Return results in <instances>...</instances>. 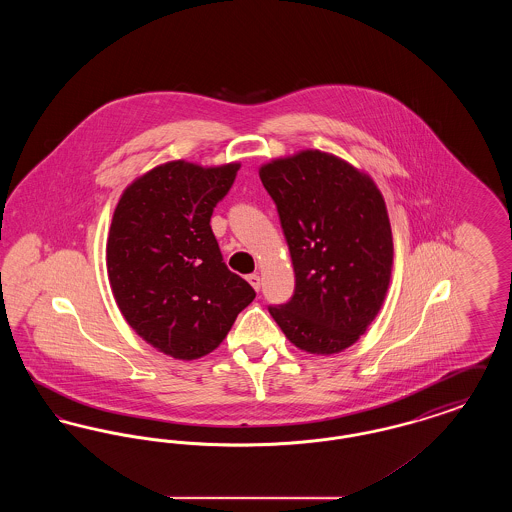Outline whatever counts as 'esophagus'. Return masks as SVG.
I'll return each instance as SVG.
<instances>
[{
	"label": "esophagus",
	"instance_id": "esophagus-1",
	"mask_svg": "<svg viewBox=\"0 0 512 512\" xmlns=\"http://www.w3.org/2000/svg\"><path fill=\"white\" fill-rule=\"evenodd\" d=\"M247 282L253 286V290H257V292L261 290V276L259 274H249Z\"/></svg>",
	"mask_w": 512,
	"mask_h": 512
}]
</instances>
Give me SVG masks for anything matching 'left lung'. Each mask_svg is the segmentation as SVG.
<instances>
[{
    "label": "left lung",
    "instance_id": "1",
    "mask_svg": "<svg viewBox=\"0 0 512 512\" xmlns=\"http://www.w3.org/2000/svg\"><path fill=\"white\" fill-rule=\"evenodd\" d=\"M259 176L295 272L292 297L268 313L299 349L340 353L365 334L390 286L384 197L366 174L317 149L272 161Z\"/></svg>",
    "mask_w": 512,
    "mask_h": 512
}]
</instances>
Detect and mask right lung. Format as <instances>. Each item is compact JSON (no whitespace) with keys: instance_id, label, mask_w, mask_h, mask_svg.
<instances>
[{"instance_id":"obj_1","label":"right lung","mask_w":512,"mask_h":512,"mask_svg":"<svg viewBox=\"0 0 512 512\" xmlns=\"http://www.w3.org/2000/svg\"><path fill=\"white\" fill-rule=\"evenodd\" d=\"M238 169L172 161L130 184L115 209L107 240L111 290L136 334L174 359L217 349L255 299L226 267L209 224Z\"/></svg>"}]
</instances>
